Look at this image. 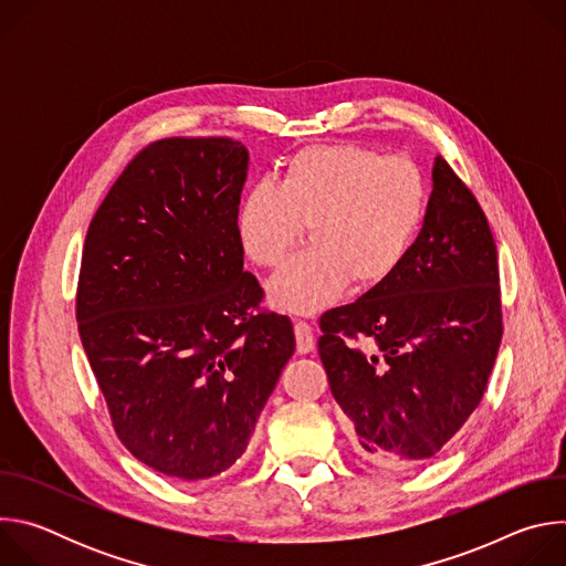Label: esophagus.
<instances>
[{
    "label": "esophagus",
    "mask_w": 566,
    "mask_h": 566,
    "mask_svg": "<svg viewBox=\"0 0 566 566\" xmlns=\"http://www.w3.org/2000/svg\"><path fill=\"white\" fill-rule=\"evenodd\" d=\"M295 343H297V352L300 354H308L315 347V336L308 322L304 319H295Z\"/></svg>",
    "instance_id": "esophagus-1"
}]
</instances>
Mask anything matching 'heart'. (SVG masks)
<instances>
[{
    "instance_id": "obj_1",
    "label": "heart",
    "mask_w": 566,
    "mask_h": 566,
    "mask_svg": "<svg viewBox=\"0 0 566 566\" xmlns=\"http://www.w3.org/2000/svg\"><path fill=\"white\" fill-rule=\"evenodd\" d=\"M428 210L426 179L415 160L358 145H313L297 151L282 181L260 179L237 208L241 251L277 266L311 226L313 249L293 255L269 282V300L289 313L334 304L352 277L374 286L412 251Z\"/></svg>"
}]
</instances>
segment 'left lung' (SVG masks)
<instances>
[{
  "mask_svg": "<svg viewBox=\"0 0 566 566\" xmlns=\"http://www.w3.org/2000/svg\"><path fill=\"white\" fill-rule=\"evenodd\" d=\"M432 184L406 262L319 317L332 394L360 457L387 470L430 461L459 432L486 391L504 332L489 219L443 156Z\"/></svg>",
  "mask_w": 566,
  "mask_h": 566,
  "instance_id": "8db88e82",
  "label": "left lung"
}]
</instances>
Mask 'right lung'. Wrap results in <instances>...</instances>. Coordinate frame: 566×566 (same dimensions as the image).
<instances>
[{
	"label": "right lung",
	"instance_id": "obj_1",
	"mask_svg": "<svg viewBox=\"0 0 566 566\" xmlns=\"http://www.w3.org/2000/svg\"><path fill=\"white\" fill-rule=\"evenodd\" d=\"M249 151L239 140L160 138L96 210L75 319L120 443L145 465L197 481L228 470L295 352L264 311L234 219Z\"/></svg>",
	"mask_w": 566,
	"mask_h": 566
}]
</instances>
